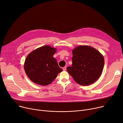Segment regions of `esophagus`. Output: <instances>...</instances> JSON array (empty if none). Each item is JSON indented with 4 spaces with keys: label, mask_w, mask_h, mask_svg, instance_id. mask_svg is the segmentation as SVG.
I'll use <instances>...</instances> for the list:
<instances>
[{
    "label": "esophagus",
    "mask_w": 123,
    "mask_h": 123,
    "mask_svg": "<svg viewBox=\"0 0 123 123\" xmlns=\"http://www.w3.org/2000/svg\"><path fill=\"white\" fill-rule=\"evenodd\" d=\"M62 69H63V70L65 71V70H66V67H63Z\"/></svg>",
    "instance_id": "1"
}]
</instances>
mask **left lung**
<instances>
[{"label":"left lung","mask_w":123,"mask_h":123,"mask_svg":"<svg viewBox=\"0 0 123 123\" xmlns=\"http://www.w3.org/2000/svg\"><path fill=\"white\" fill-rule=\"evenodd\" d=\"M72 67L67 70L74 81L79 84L87 86L97 80L104 65V57L95 48L79 46L72 51Z\"/></svg>","instance_id":"obj_1"}]
</instances>
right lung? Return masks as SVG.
Here are the masks:
<instances>
[{"instance_id": "1", "label": "right lung", "mask_w": 123, "mask_h": 123, "mask_svg": "<svg viewBox=\"0 0 123 123\" xmlns=\"http://www.w3.org/2000/svg\"><path fill=\"white\" fill-rule=\"evenodd\" d=\"M56 49L48 45L38 48L26 58L24 70L28 78L37 84L46 86L56 78L62 69L53 57Z\"/></svg>"}]
</instances>
